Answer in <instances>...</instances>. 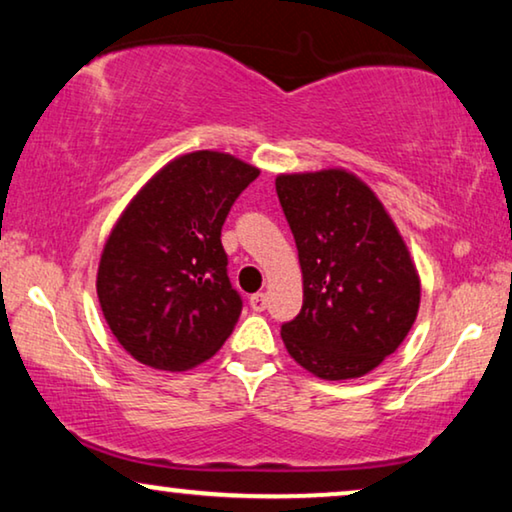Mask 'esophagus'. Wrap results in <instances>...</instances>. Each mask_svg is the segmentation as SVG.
<instances>
[{"label": "esophagus", "instance_id": "esophagus-1", "mask_svg": "<svg viewBox=\"0 0 512 512\" xmlns=\"http://www.w3.org/2000/svg\"><path fill=\"white\" fill-rule=\"evenodd\" d=\"M249 305L254 312H263L265 307H268V296H265V293H254V296L249 298Z\"/></svg>", "mask_w": 512, "mask_h": 512}]
</instances>
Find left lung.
Returning <instances> with one entry per match:
<instances>
[{
	"label": "left lung",
	"mask_w": 512,
	"mask_h": 512,
	"mask_svg": "<svg viewBox=\"0 0 512 512\" xmlns=\"http://www.w3.org/2000/svg\"><path fill=\"white\" fill-rule=\"evenodd\" d=\"M275 186L303 270V310L282 326L284 345L321 380L363 377L417 319L422 286L410 251L352 172L279 174Z\"/></svg>",
	"instance_id": "obj_1"
}]
</instances>
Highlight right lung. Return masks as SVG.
I'll use <instances>...</instances> for the list:
<instances>
[{
  "label": "right lung",
  "instance_id": "1",
  "mask_svg": "<svg viewBox=\"0 0 512 512\" xmlns=\"http://www.w3.org/2000/svg\"><path fill=\"white\" fill-rule=\"evenodd\" d=\"M258 174L230 153L193 151L170 160L125 207L104 244L97 298L132 359L186 370L233 333L242 298L228 279L221 228Z\"/></svg>",
  "mask_w": 512,
  "mask_h": 512
}]
</instances>
